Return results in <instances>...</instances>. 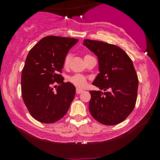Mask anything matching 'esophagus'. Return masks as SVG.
<instances>
[{
  "label": "esophagus",
  "mask_w": 160,
  "mask_h": 160,
  "mask_svg": "<svg viewBox=\"0 0 160 160\" xmlns=\"http://www.w3.org/2000/svg\"><path fill=\"white\" fill-rule=\"evenodd\" d=\"M82 92H83L82 89H80L78 88L76 89V94H77V95H78V94H80V93H82Z\"/></svg>",
  "instance_id": "esophagus-1"
}]
</instances>
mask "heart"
I'll list each match as a JSON object with an SVG mask.
<instances>
[{"label":"heart","mask_w":160,"mask_h":160,"mask_svg":"<svg viewBox=\"0 0 160 160\" xmlns=\"http://www.w3.org/2000/svg\"><path fill=\"white\" fill-rule=\"evenodd\" d=\"M87 56L89 55H85L84 58ZM71 54H68L64 59V62H63V65H64V67H68L69 65V63L71 60ZM69 81L71 82L72 84L75 85L77 87H79V88H82L86 86L87 84V78L84 77V76L80 75V74H76V75L72 76L71 77L69 78Z\"/></svg>","instance_id":"b5f03b06"}]
</instances>
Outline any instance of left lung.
<instances>
[{
    "label": "left lung",
    "instance_id": "8db88e82",
    "mask_svg": "<svg viewBox=\"0 0 160 160\" xmlns=\"http://www.w3.org/2000/svg\"><path fill=\"white\" fill-rule=\"evenodd\" d=\"M84 46L98 59L99 71L92 83L101 91H89L91 115L105 125L123 122L135 108L138 78L132 61L117 46L84 39Z\"/></svg>",
    "mask_w": 160,
    "mask_h": 160
}]
</instances>
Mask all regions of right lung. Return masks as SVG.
<instances>
[{"label":"right lung","mask_w":160,"mask_h":160,"mask_svg":"<svg viewBox=\"0 0 160 160\" xmlns=\"http://www.w3.org/2000/svg\"><path fill=\"white\" fill-rule=\"evenodd\" d=\"M78 41L76 38L49 36L30 50L22 71L21 89L28 111L37 121L54 123L68 111L76 88L71 83L63 82L60 73L69 49Z\"/></svg>","instance_id":"1"}]
</instances>
